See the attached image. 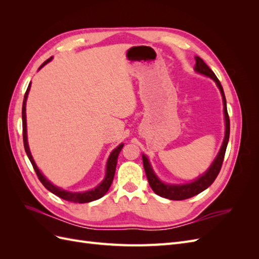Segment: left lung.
Wrapping results in <instances>:
<instances>
[{"mask_svg": "<svg viewBox=\"0 0 259 259\" xmlns=\"http://www.w3.org/2000/svg\"><path fill=\"white\" fill-rule=\"evenodd\" d=\"M195 71H198L202 74H204L206 76H209L213 79L219 91L222 93L223 96V101H224V112H225V120H226V134H225V139L223 146L221 148V151H219L218 155L216 156V159L214 160L213 164H211L210 167L207 169L206 173L204 175H202L199 177L197 180H194L192 183L189 184H185V185H166L162 183L161 180L155 176L153 173V170L149 164L148 159L146 158V155H143V162H144V168L147 175V179L149 182V185H150L151 189L158 194L160 197L166 198L169 200H175V201H180V200H186L194 197L195 194H199L200 192L204 191L206 188H208L211 184L214 183V180L218 176L219 171H221L224 158H225V153H226V149L227 145H228V140H229V135H230V120H229V115L228 111H227V104H226V97H225V93L223 90V86L217 79V76L215 73L211 71L209 67L203 61L200 57L195 56Z\"/></svg>", "mask_w": 259, "mask_h": 259, "instance_id": "obj_1", "label": "left lung"}]
</instances>
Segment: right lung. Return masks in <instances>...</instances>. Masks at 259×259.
Instances as JSON below:
<instances>
[{
    "label": "right lung",
    "mask_w": 259,
    "mask_h": 259,
    "mask_svg": "<svg viewBox=\"0 0 259 259\" xmlns=\"http://www.w3.org/2000/svg\"><path fill=\"white\" fill-rule=\"evenodd\" d=\"M52 60V58H49L46 61H44L43 64L41 65V67L38 69H41L44 65L48 64ZM30 86H31V82L28 86V89L26 91L25 94V97H23V103H22V138H23V146H25V150L26 153L28 155V158L32 164V166L35 170L36 176L37 178L40 179V182L43 184V186L48 189L49 191H51L52 193H54L55 195H57V197L64 199L66 201L69 202H74V203H88V202H92V201H95L100 199L101 197H104V195L107 193V191L109 190V188H110L111 184H112V180L114 177V173H115V167H116V163H117V156H119L122 148H123V144H121L119 147L115 148L114 150L111 152L110 156H109L108 159V163H107V170H106V177L104 179V182L101 183L100 185H98L95 189H92L89 191H85V192H69L66 190H62L60 188L54 186L53 184H51L48 179H46L42 174L41 171L38 170V168L36 167L35 163L32 159V155L30 153L29 150V146H28V140H27V123H26V103H27V97H28V94L30 91Z\"/></svg>",
    "instance_id": "1"
}]
</instances>
